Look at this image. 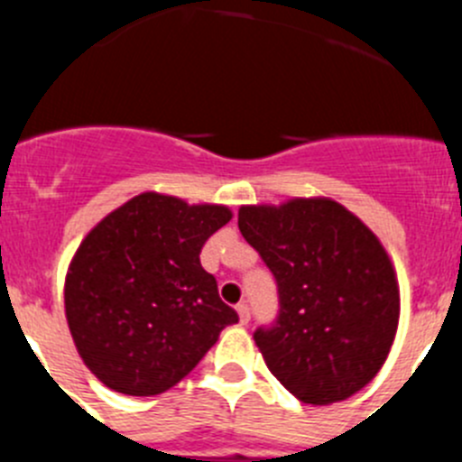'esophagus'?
<instances>
[{"label": "esophagus", "instance_id": "1", "mask_svg": "<svg viewBox=\"0 0 462 462\" xmlns=\"http://www.w3.org/2000/svg\"><path fill=\"white\" fill-rule=\"evenodd\" d=\"M236 313H239L241 324H248V319H251V309H248L246 301H241L239 306H236Z\"/></svg>", "mask_w": 462, "mask_h": 462}]
</instances>
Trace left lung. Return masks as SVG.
Masks as SVG:
<instances>
[{"instance_id":"obj_1","label":"left lung","mask_w":462,"mask_h":462,"mask_svg":"<svg viewBox=\"0 0 462 462\" xmlns=\"http://www.w3.org/2000/svg\"><path fill=\"white\" fill-rule=\"evenodd\" d=\"M239 230L276 278V319L253 334L273 377L310 405L364 389L392 350L401 309L377 236L322 198L241 207Z\"/></svg>"}]
</instances>
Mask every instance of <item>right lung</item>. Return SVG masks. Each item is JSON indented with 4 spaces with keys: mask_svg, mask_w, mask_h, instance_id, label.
I'll return each mask as SVG.
<instances>
[{
    "mask_svg": "<svg viewBox=\"0 0 462 462\" xmlns=\"http://www.w3.org/2000/svg\"><path fill=\"white\" fill-rule=\"evenodd\" d=\"M226 207L135 195L78 248L66 276V319L82 361L106 386L156 396L189 375L239 315L200 264Z\"/></svg>",
    "mask_w": 462,
    "mask_h": 462,
    "instance_id": "add662e5",
    "label": "right lung"
}]
</instances>
